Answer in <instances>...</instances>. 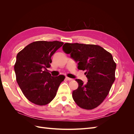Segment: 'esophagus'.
I'll return each instance as SVG.
<instances>
[{"mask_svg":"<svg viewBox=\"0 0 134 134\" xmlns=\"http://www.w3.org/2000/svg\"><path fill=\"white\" fill-rule=\"evenodd\" d=\"M66 79L69 80V81H71V80H72L73 79H71V78H68V77H66Z\"/></svg>","mask_w":134,"mask_h":134,"instance_id":"obj_1","label":"esophagus"}]
</instances>
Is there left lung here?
I'll use <instances>...</instances> for the list:
<instances>
[{"label": "left lung", "instance_id": "1", "mask_svg": "<svg viewBox=\"0 0 134 134\" xmlns=\"http://www.w3.org/2000/svg\"><path fill=\"white\" fill-rule=\"evenodd\" d=\"M63 50L78 63V69L86 71V84L82 80L75 79L78 88L72 93L75 102L86 109L98 106L106 98L115 80L116 64L112 55L95 44L65 43Z\"/></svg>", "mask_w": 134, "mask_h": 134}]
</instances>
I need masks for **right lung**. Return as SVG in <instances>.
Returning a JSON list of instances; mask_svg holds the SVG:
<instances>
[{
	"mask_svg": "<svg viewBox=\"0 0 134 134\" xmlns=\"http://www.w3.org/2000/svg\"><path fill=\"white\" fill-rule=\"evenodd\" d=\"M63 44L58 41H35L17 54L14 67L16 80L23 94L33 103H49L64 80L65 76H52L47 70L51 56Z\"/></svg>",
	"mask_w": 134,
	"mask_h": 134,
	"instance_id": "right-lung-1",
	"label": "right lung"
}]
</instances>
